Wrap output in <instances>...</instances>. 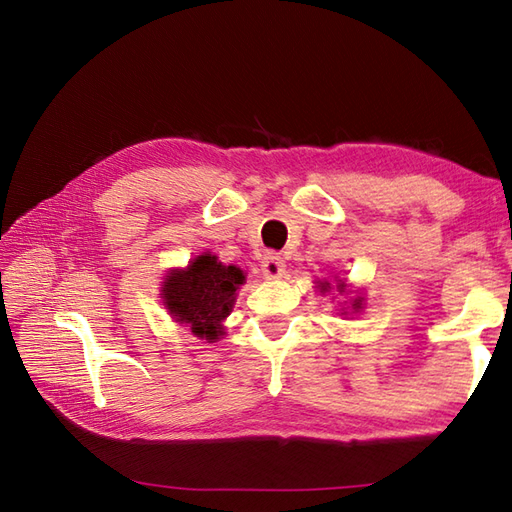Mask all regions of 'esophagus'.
Instances as JSON below:
<instances>
[{
  "label": "esophagus",
  "instance_id": "34e87169",
  "mask_svg": "<svg viewBox=\"0 0 512 512\" xmlns=\"http://www.w3.org/2000/svg\"><path fill=\"white\" fill-rule=\"evenodd\" d=\"M284 268H286V262H284V257H281V255H277V253H266L264 255L262 273L268 279H279L281 275H284Z\"/></svg>",
  "mask_w": 512,
  "mask_h": 512
}]
</instances>
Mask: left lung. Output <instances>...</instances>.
I'll use <instances>...</instances> for the list:
<instances>
[{
  "mask_svg": "<svg viewBox=\"0 0 512 512\" xmlns=\"http://www.w3.org/2000/svg\"><path fill=\"white\" fill-rule=\"evenodd\" d=\"M323 290H325V288H323ZM341 292H343V286H341ZM354 306H356V308L361 306V299H356V301H354Z\"/></svg>",
  "mask_w": 512,
  "mask_h": 512,
  "instance_id": "left-lung-1",
  "label": "left lung"
}]
</instances>
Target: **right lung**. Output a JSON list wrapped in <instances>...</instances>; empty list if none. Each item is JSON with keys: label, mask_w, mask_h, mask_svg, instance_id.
Instances as JSON below:
<instances>
[{"label": "right lung", "mask_w": 512, "mask_h": 512, "mask_svg": "<svg viewBox=\"0 0 512 512\" xmlns=\"http://www.w3.org/2000/svg\"><path fill=\"white\" fill-rule=\"evenodd\" d=\"M239 284H244L242 270L222 266L213 255H200L187 270L169 273L162 295L173 319L189 323L195 336L213 343L222 334L220 321L231 312Z\"/></svg>", "instance_id": "obj_1"}]
</instances>
